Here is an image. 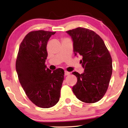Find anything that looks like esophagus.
Instances as JSON below:
<instances>
[{"instance_id": "esophagus-1", "label": "esophagus", "mask_w": 128, "mask_h": 128, "mask_svg": "<svg viewBox=\"0 0 128 128\" xmlns=\"http://www.w3.org/2000/svg\"><path fill=\"white\" fill-rule=\"evenodd\" d=\"M70 74V72L68 71H64V75L65 76H68V75H69Z\"/></svg>"}]
</instances>
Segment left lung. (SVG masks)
I'll use <instances>...</instances> for the list:
<instances>
[{
  "label": "left lung",
  "instance_id": "1",
  "mask_svg": "<svg viewBox=\"0 0 128 128\" xmlns=\"http://www.w3.org/2000/svg\"><path fill=\"white\" fill-rule=\"evenodd\" d=\"M73 41L74 55L82 57L80 64L84 70L73 74L78 78L72 90L79 100L94 103L102 98L109 86L112 62L104 42L90 30L78 27L66 31Z\"/></svg>",
  "mask_w": 128,
  "mask_h": 128
}]
</instances>
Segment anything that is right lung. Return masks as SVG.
<instances>
[{
	"label": "right lung",
	"mask_w": 128,
	"mask_h": 128,
	"mask_svg": "<svg viewBox=\"0 0 128 128\" xmlns=\"http://www.w3.org/2000/svg\"><path fill=\"white\" fill-rule=\"evenodd\" d=\"M56 32L43 30L30 32L21 43L16 69L26 95L36 106L52 107L57 104L64 80V69L52 72L45 65L47 43Z\"/></svg>",
	"instance_id": "1"
}]
</instances>
